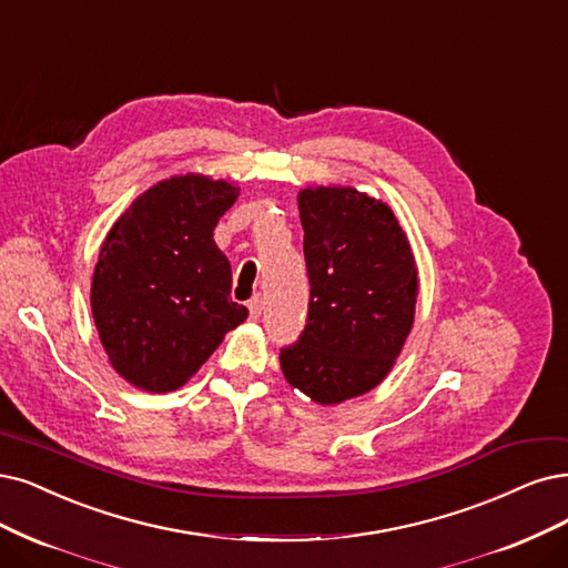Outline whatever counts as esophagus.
<instances>
[{
  "mask_svg": "<svg viewBox=\"0 0 568 568\" xmlns=\"http://www.w3.org/2000/svg\"><path fill=\"white\" fill-rule=\"evenodd\" d=\"M247 308H250V318L257 321V318L262 316V297H260V295L252 297V300L247 302Z\"/></svg>",
  "mask_w": 568,
  "mask_h": 568,
  "instance_id": "1",
  "label": "esophagus"
}]
</instances>
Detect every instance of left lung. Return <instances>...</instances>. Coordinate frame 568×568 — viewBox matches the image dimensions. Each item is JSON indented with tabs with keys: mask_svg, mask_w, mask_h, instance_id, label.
I'll use <instances>...</instances> for the list:
<instances>
[{
	"mask_svg": "<svg viewBox=\"0 0 568 568\" xmlns=\"http://www.w3.org/2000/svg\"><path fill=\"white\" fill-rule=\"evenodd\" d=\"M297 203L311 302L281 369L292 388L329 407L379 386L400 358L418 268L388 203L342 184L304 186Z\"/></svg>",
	"mask_w": 568,
	"mask_h": 568,
	"instance_id": "left-lung-1",
	"label": "left lung"
}]
</instances>
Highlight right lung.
Instances as JSON below:
<instances>
[{"label": "right lung", "instance_id": "1", "mask_svg": "<svg viewBox=\"0 0 568 568\" xmlns=\"http://www.w3.org/2000/svg\"><path fill=\"white\" fill-rule=\"evenodd\" d=\"M241 186L203 173L142 192L102 241L91 278L100 344L121 379L146 393L184 386L236 329L231 266L213 231Z\"/></svg>", "mask_w": 568, "mask_h": 568}]
</instances>
